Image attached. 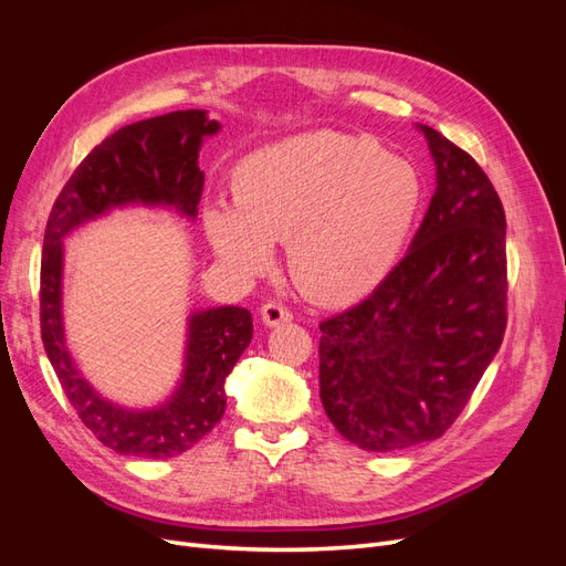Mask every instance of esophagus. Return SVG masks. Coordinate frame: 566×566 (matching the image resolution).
<instances>
[{
  "label": "esophagus",
  "instance_id": "esophagus-1",
  "mask_svg": "<svg viewBox=\"0 0 566 566\" xmlns=\"http://www.w3.org/2000/svg\"><path fill=\"white\" fill-rule=\"evenodd\" d=\"M260 316H262V321L266 323V325H283V323H290V318H293V314L287 312V306H283L281 302H276V300H269V302H264L262 304V310H260Z\"/></svg>",
  "mask_w": 566,
  "mask_h": 566
}]
</instances>
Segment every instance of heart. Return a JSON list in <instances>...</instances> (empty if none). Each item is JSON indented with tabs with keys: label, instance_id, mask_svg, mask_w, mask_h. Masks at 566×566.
I'll use <instances>...</instances> for the list:
<instances>
[{
	"label": "heart",
	"instance_id": "obj_1",
	"mask_svg": "<svg viewBox=\"0 0 566 566\" xmlns=\"http://www.w3.org/2000/svg\"><path fill=\"white\" fill-rule=\"evenodd\" d=\"M233 200L212 202L202 217L221 262L260 276L273 243L287 241V266L304 293L349 304L397 264L422 181L370 136L318 129L250 153L235 167Z\"/></svg>",
	"mask_w": 566,
	"mask_h": 566
}]
</instances>
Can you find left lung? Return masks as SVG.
<instances>
[{"mask_svg":"<svg viewBox=\"0 0 566 566\" xmlns=\"http://www.w3.org/2000/svg\"><path fill=\"white\" fill-rule=\"evenodd\" d=\"M420 129L437 191L410 250L364 302L318 325L325 413L373 453L447 432L507 325L503 202L470 153Z\"/></svg>","mask_w":566,"mask_h":566,"instance_id":"obj_1","label":"left lung"}]
</instances>
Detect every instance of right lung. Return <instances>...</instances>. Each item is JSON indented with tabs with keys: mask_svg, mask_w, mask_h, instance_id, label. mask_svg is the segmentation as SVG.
<instances>
[{
	"mask_svg": "<svg viewBox=\"0 0 566 566\" xmlns=\"http://www.w3.org/2000/svg\"><path fill=\"white\" fill-rule=\"evenodd\" d=\"M217 132L219 123L205 111H175L117 129L77 165L46 221L40 273L44 352L84 427L119 455L175 458L212 432L227 408V375L252 339V314L241 306L193 312L184 375L172 397L148 410L111 403L82 378L65 347L63 238L125 205H165L193 219L205 184L198 150L205 136Z\"/></svg>",
	"mask_w": 566,
	"mask_h": 566,
	"instance_id": "add662e5",
	"label": "right lung"
}]
</instances>
